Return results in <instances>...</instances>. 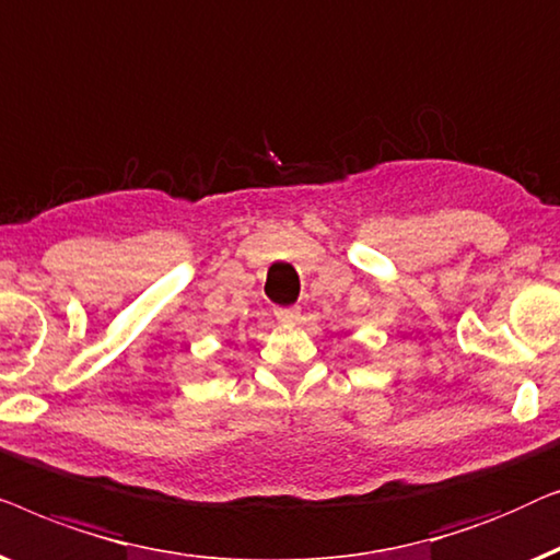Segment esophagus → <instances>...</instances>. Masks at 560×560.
<instances>
[{
	"label": "esophagus",
	"mask_w": 560,
	"mask_h": 560,
	"mask_svg": "<svg viewBox=\"0 0 560 560\" xmlns=\"http://www.w3.org/2000/svg\"><path fill=\"white\" fill-rule=\"evenodd\" d=\"M277 319L279 322H296L299 317H302V312H299V306H279L277 312Z\"/></svg>",
	"instance_id": "obj_1"
}]
</instances>
